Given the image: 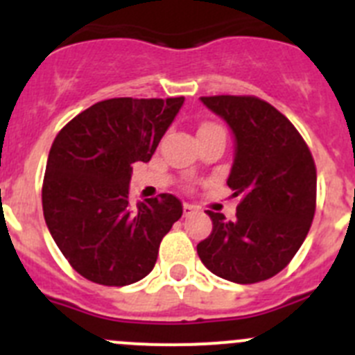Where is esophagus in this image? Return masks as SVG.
<instances>
[{
  "label": "esophagus",
  "instance_id": "1",
  "mask_svg": "<svg viewBox=\"0 0 355 355\" xmlns=\"http://www.w3.org/2000/svg\"><path fill=\"white\" fill-rule=\"evenodd\" d=\"M197 211V206L193 205H188V202H184L183 205V215L188 216V215H192V213Z\"/></svg>",
  "mask_w": 355,
  "mask_h": 355
}]
</instances>
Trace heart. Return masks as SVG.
Wrapping results in <instances>:
<instances>
[{
  "instance_id": "heart-1",
  "label": "heart",
  "mask_w": 355,
  "mask_h": 355,
  "mask_svg": "<svg viewBox=\"0 0 355 355\" xmlns=\"http://www.w3.org/2000/svg\"><path fill=\"white\" fill-rule=\"evenodd\" d=\"M209 126H215V124H202V126H200L199 130H202V128H209Z\"/></svg>"
}]
</instances>
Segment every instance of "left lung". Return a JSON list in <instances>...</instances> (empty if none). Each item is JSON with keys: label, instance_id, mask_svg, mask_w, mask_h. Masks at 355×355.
<instances>
[{"label": "left lung", "instance_id": "obj_1", "mask_svg": "<svg viewBox=\"0 0 355 355\" xmlns=\"http://www.w3.org/2000/svg\"><path fill=\"white\" fill-rule=\"evenodd\" d=\"M236 139L227 187L236 218L208 209L213 231L197 245L209 272L238 284L274 277L306 240L316 209V167L302 135L256 96L200 97Z\"/></svg>", "mask_w": 355, "mask_h": 355}]
</instances>
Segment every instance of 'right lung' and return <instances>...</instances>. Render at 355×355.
<instances>
[{
	"label": "right lung",
	"instance_id": "obj_1",
	"mask_svg": "<svg viewBox=\"0 0 355 355\" xmlns=\"http://www.w3.org/2000/svg\"><path fill=\"white\" fill-rule=\"evenodd\" d=\"M183 101L105 99L56 135L42 183L44 218L69 265L92 283L126 286L146 277L183 215L171 193L130 202L131 165L149 162Z\"/></svg>",
	"mask_w": 355,
	"mask_h": 355
}]
</instances>
